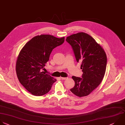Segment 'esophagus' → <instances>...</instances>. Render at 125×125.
<instances>
[{
	"label": "esophagus",
	"mask_w": 125,
	"mask_h": 125,
	"mask_svg": "<svg viewBox=\"0 0 125 125\" xmlns=\"http://www.w3.org/2000/svg\"><path fill=\"white\" fill-rule=\"evenodd\" d=\"M60 78L62 79V80H65V79H66L68 78V77H60Z\"/></svg>",
	"instance_id": "1"
}]
</instances>
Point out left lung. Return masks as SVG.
I'll use <instances>...</instances> for the list:
<instances>
[{"mask_svg": "<svg viewBox=\"0 0 125 125\" xmlns=\"http://www.w3.org/2000/svg\"><path fill=\"white\" fill-rule=\"evenodd\" d=\"M71 45L76 61L81 63L82 77L73 76L74 86L71 91L79 97L89 95L103 80L106 70L107 57L103 48L89 34L79 32L66 38Z\"/></svg>", "mask_w": 125, "mask_h": 125, "instance_id": "1", "label": "left lung"}]
</instances>
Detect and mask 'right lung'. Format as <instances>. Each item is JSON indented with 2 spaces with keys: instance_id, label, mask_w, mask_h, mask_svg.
Here are the masks:
<instances>
[{
  "instance_id": "add662e5",
  "label": "right lung",
  "mask_w": 125,
  "mask_h": 125,
  "mask_svg": "<svg viewBox=\"0 0 125 125\" xmlns=\"http://www.w3.org/2000/svg\"><path fill=\"white\" fill-rule=\"evenodd\" d=\"M65 37L42 34L32 38L24 46L18 56L16 70L19 81L33 95L48 93L55 78L42 71L53 49L62 45Z\"/></svg>"
}]
</instances>
